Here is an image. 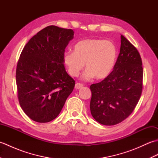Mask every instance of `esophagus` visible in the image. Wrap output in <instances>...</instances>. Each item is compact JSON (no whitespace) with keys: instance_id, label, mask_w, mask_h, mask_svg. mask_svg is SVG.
<instances>
[{"instance_id":"esophagus-1","label":"esophagus","mask_w":158,"mask_h":158,"mask_svg":"<svg viewBox=\"0 0 158 158\" xmlns=\"http://www.w3.org/2000/svg\"><path fill=\"white\" fill-rule=\"evenodd\" d=\"M82 87H83V84H82V83H77L75 84V88L77 89H79L80 88H81Z\"/></svg>"}]
</instances>
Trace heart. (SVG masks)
Here are the masks:
<instances>
[{
	"label": "heart",
	"mask_w": 158,
	"mask_h": 158,
	"mask_svg": "<svg viewBox=\"0 0 158 158\" xmlns=\"http://www.w3.org/2000/svg\"><path fill=\"white\" fill-rule=\"evenodd\" d=\"M117 50L110 41L98 39H87L77 43L74 52H67L64 54L63 60L73 77L79 75L84 68L86 71L83 78L104 79L108 77L115 66Z\"/></svg>",
	"instance_id": "heart-1"
}]
</instances>
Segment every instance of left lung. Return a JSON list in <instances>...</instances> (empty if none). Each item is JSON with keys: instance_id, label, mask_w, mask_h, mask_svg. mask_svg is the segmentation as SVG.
I'll return each instance as SVG.
<instances>
[{"instance_id": "8db88e82", "label": "left lung", "mask_w": 158, "mask_h": 158, "mask_svg": "<svg viewBox=\"0 0 158 158\" xmlns=\"http://www.w3.org/2000/svg\"><path fill=\"white\" fill-rule=\"evenodd\" d=\"M143 69L138 50L121 35L120 53L113 70L102 81L90 85V110L97 122L113 126L126 119L143 91Z\"/></svg>"}]
</instances>
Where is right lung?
<instances>
[{
  "label": "right lung",
  "mask_w": 158,
  "mask_h": 158,
  "mask_svg": "<svg viewBox=\"0 0 158 158\" xmlns=\"http://www.w3.org/2000/svg\"><path fill=\"white\" fill-rule=\"evenodd\" d=\"M72 29L49 26L29 40L16 69L20 106L36 122L46 123L59 115L75 81L64 65V54L73 39Z\"/></svg>",
  "instance_id": "1"
}]
</instances>
